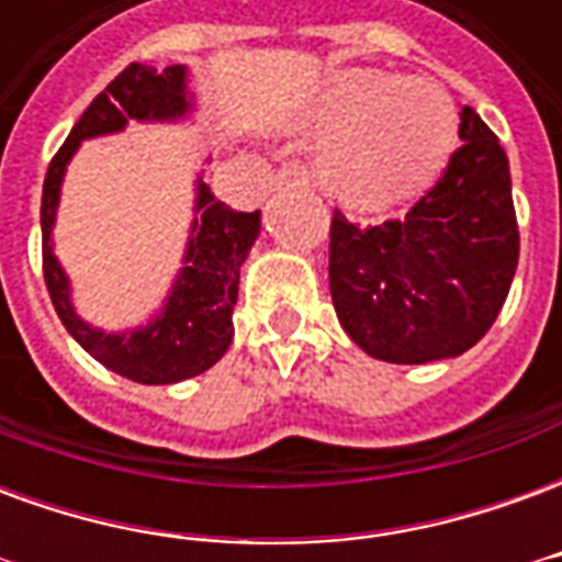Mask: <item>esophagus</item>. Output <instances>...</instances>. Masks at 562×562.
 Returning a JSON list of instances; mask_svg holds the SVG:
<instances>
[{"mask_svg": "<svg viewBox=\"0 0 562 562\" xmlns=\"http://www.w3.org/2000/svg\"><path fill=\"white\" fill-rule=\"evenodd\" d=\"M273 189H285V186H310V177L301 165H282L280 171L273 173Z\"/></svg>", "mask_w": 562, "mask_h": 562, "instance_id": "1", "label": "esophagus"}]
</instances>
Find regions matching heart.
Here are the masks:
<instances>
[{"mask_svg":"<svg viewBox=\"0 0 562 562\" xmlns=\"http://www.w3.org/2000/svg\"><path fill=\"white\" fill-rule=\"evenodd\" d=\"M334 128L318 153V180L358 210H382L422 195L458 140V108L434 80L349 71L316 108Z\"/></svg>","mask_w":562,"mask_h":562,"instance_id":"obj_1","label":"heart"}]
</instances>
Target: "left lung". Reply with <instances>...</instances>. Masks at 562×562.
Returning <instances> with one entry per match:
<instances>
[{"label":"left lung","instance_id":"1","mask_svg":"<svg viewBox=\"0 0 562 562\" xmlns=\"http://www.w3.org/2000/svg\"><path fill=\"white\" fill-rule=\"evenodd\" d=\"M436 186L401 220L361 228L334 210L330 297L342 330L389 364L458 358L482 340L518 268L506 149L472 108Z\"/></svg>","mask_w":562,"mask_h":562}]
</instances>
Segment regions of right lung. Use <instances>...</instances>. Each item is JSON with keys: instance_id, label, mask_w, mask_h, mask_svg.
Here are the masks:
<instances>
[{"instance_id": "add662e5", "label": "right lung", "mask_w": 562, "mask_h": 562, "mask_svg": "<svg viewBox=\"0 0 562 562\" xmlns=\"http://www.w3.org/2000/svg\"><path fill=\"white\" fill-rule=\"evenodd\" d=\"M192 111L186 95V66L165 71L132 63L104 87L83 111L66 144L47 168L42 192V258L44 282L66 330L87 352L120 376L140 385H171L204 373L232 346V313L237 304L240 265L256 244L261 213H237L216 201L198 177L195 220L186 244L183 268L161 313L149 325L126 334H104L75 313L66 270L54 256V222L59 207V186L66 165L78 153L80 140L123 132L128 120L165 123Z\"/></svg>"}]
</instances>
